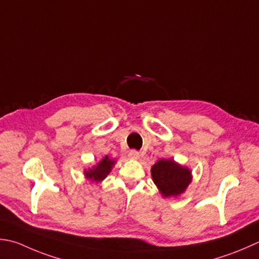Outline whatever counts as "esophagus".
<instances>
[{
	"label": "esophagus",
	"instance_id": "obj_1",
	"mask_svg": "<svg viewBox=\"0 0 259 259\" xmlns=\"http://www.w3.org/2000/svg\"><path fill=\"white\" fill-rule=\"evenodd\" d=\"M128 156L130 157V158H133V159H137L139 157V153L137 150H130L129 151V154H128Z\"/></svg>",
	"mask_w": 259,
	"mask_h": 259
}]
</instances>
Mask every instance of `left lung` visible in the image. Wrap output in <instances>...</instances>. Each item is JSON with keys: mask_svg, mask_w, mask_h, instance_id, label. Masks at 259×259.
I'll use <instances>...</instances> for the list:
<instances>
[{"mask_svg": "<svg viewBox=\"0 0 259 259\" xmlns=\"http://www.w3.org/2000/svg\"><path fill=\"white\" fill-rule=\"evenodd\" d=\"M154 183L164 196H176L183 193L191 183V171L173 159H160L151 167Z\"/></svg>", "mask_w": 259, "mask_h": 259, "instance_id": "left-lung-1", "label": "left lung"}]
</instances>
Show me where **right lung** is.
Segmentation results:
<instances>
[{"label":"right lung","instance_id":"obj_1","mask_svg":"<svg viewBox=\"0 0 259 259\" xmlns=\"http://www.w3.org/2000/svg\"><path fill=\"white\" fill-rule=\"evenodd\" d=\"M113 165H114V160L110 159L108 156H105L104 158L94 167V168L86 171L85 173L86 177H89L90 180L95 181V182L102 181L103 179H105V176L110 173Z\"/></svg>","mask_w":259,"mask_h":259}]
</instances>
